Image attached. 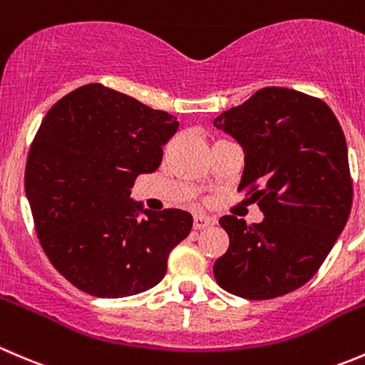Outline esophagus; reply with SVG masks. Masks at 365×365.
<instances>
[{
	"label": "esophagus",
	"instance_id": "esophagus-1",
	"mask_svg": "<svg viewBox=\"0 0 365 365\" xmlns=\"http://www.w3.org/2000/svg\"><path fill=\"white\" fill-rule=\"evenodd\" d=\"M215 223H216V220L211 218V216H207V215H195L193 229L202 230V229H205V227L215 225Z\"/></svg>",
	"mask_w": 365,
	"mask_h": 365
}]
</instances>
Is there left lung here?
Instances as JSON below:
<instances>
[{"label": "left lung", "instance_id": "1", "mask_svg": "<svg viewBox=\"0 0 365 365\" xmlns=\"http://www.w3.org/2000/svg\"><path fill=\"white\" fill-rule=\"evenodd\" d=\"M212 124L243 147L237 190L248 187L264 212L252 225L220 218L230 243L212 268L216 282L247 300L291 293L316 275L351 211L341 124L327 103L282 86L257 90Z\"/></svg>", "mask_w": 365, "mask_h": 365}]
</instances>
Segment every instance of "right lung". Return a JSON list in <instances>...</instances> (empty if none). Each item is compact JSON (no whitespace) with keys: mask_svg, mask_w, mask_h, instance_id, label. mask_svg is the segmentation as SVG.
Returning a JSON list of instances; mask_svg holds the SVG:
<instances>
[{"mask_svg":"<svg viewBox=\"0 0 365 365\" xmlns=\"http://www.w3.org/2000/svg\"><path fill=\"white\" fill-rule=\"evenodd\" d=\"M178 128L174 115L99 83L72 90L46 113L24 187L42 248L72 286L124 298L161 282L193 218L143 209L129 195L140 174L160 167Z\"/></svg>","mask_w":365,"mask_h":365,"instance_id":"add662e5","label":"right lung"}]
</instances>
